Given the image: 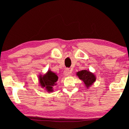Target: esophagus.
Wrapping results in <instances>:
<instances>
[{"label": "esophagus", "mask_w": 129, "mask_h": 129, "mask_svg": "<svg viewBox=\"0 0 129 129\" xmlns=\"http://www.w3.org/2000/svg\"><path fill=\"white\" fill-rule=\"evenodd\" d=\"M71 73L72 71L70 69H65L64 71V75L66 76H70Z\"/></svg>", "instance_id": "34e87169"}]
</instances>
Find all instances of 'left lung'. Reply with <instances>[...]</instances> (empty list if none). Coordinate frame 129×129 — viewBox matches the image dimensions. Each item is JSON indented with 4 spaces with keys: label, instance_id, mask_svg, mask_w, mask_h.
Returning a JSON list of instances; mask_svg holds the SVG:
<instances>
[{
    "label": "left lung",
    "instance_id": "obj_1",
    "mask_svg": "<svg viewBox=\"0 0 129 129\" xmlns=\"http://www.w3.org/2000/svg\"><path fill=\"white\" fill-rule=\"evenodd\" d=\"M76 75L79 79L83 82L86 89H89L96 80V76L88 70H83L77 72Z\"/></svg>",
    "mask_w": 129,
    "mask_h": 129
}]
</instances>
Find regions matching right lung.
Returning <instances> with one entry per match:
<instances>
[{
	"label": "right lung",
	"mask_w": 129,
	"mask_h": 129,
	"mask_svg": "<svg viewBox=\"0 0 129 129\" xmlns=\"http://www.w3.org/2000/svg\"><path fill=\"white\" fill-rule=\"evenodd\" d=\"M58 80V76L56 73L48 70L44 75H40L39 76V82L40 87L45 89L47 92L53 91V86L57 85L56 82Z\"/></svg>",
	"instance_id": "add662e5"
}]
</instances>
